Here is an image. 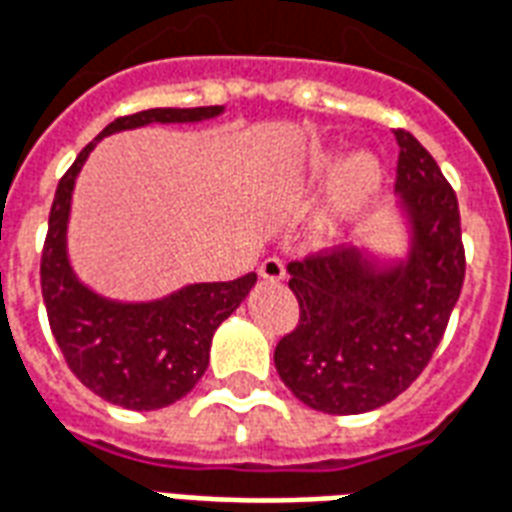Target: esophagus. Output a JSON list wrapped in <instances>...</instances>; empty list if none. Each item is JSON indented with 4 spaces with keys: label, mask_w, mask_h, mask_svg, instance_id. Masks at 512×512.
<instances>
[{
    "label": "esophagus",
    "mask_w": 512,
    "mask_h": 512,
    "mask_svg": "<svg viewBox=\"0 0 512 512\" xmlns=\"http://www.w3.org/2000/svg\"><path fill=\"white\" fill-rule=\"evenodd\" d=\"M285 274L287 268L279 257H266V260L260 263V276L268 279V282H279V279H285Z\"/></svg>",
    "instance_id": "1"
}]
</instances>
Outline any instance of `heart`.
<instances>
[{"label": "heart", "mask_w": 512, "mask_h": 512, "mask_svg": "<svg viewBox=\"0 0 512 512\" xmlns=\"http://www.w3.org/2000/svg\"><path fill=\"white\" fill-rule=\"evenodd\" d=\"M317 168H323V162ZM377 184H380V165H377V160L369 157V154L352 157L347 162V168H344L342 179H339V187L333 192V200L328 211H325V222L320 227V233H331L333 222L342 214H347L352 206H358V203L369 198L377 189Z\"/></svg>", "instance_id": "heart-1"}]
</instances>
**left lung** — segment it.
<instances>
[{
  "label": "left lung",
  "instance_id": "1",
  "mask_svg": "<svg viewBox=\"0 0 512 512\" xmlns=\"http://www.w3.org/2000/svg\"><path fill=\"white\" fill-rule=\"evenodd\" d=\"M393 135L396 192L412 222L407 263L374 271L358 249H320L287 266L301 314L276 344V372L295 399L328 415L377 410L407 391L464 285L456 192L415 135Z\"/></svg>",
  "mask_w": 512,
  "mask_h": 512
}]
</instances>
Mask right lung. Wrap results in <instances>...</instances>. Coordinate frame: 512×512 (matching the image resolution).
<instances>
[{
  "instance_id": "add662e5",
  "label": "right lung",
  "mask_w": 512,
  "mask_h": 512,
  "mask_svg": "<svg viewBox=\"0 0 512 512\" xmlns=\"http://www.w3.org/2000/svg\"><path fill=\"white\" fill-rule=\"evenodd\" d=\"M222 113L206 108H149L111 121L75 157L59 179L48 217V236L40 260L45 312L64 361L78 380L111 404L127 410H160L184 399L208 366L211 336L236 312L257 282L244 274L233 282H203L151 304H116L94 295L75 279L67 263V217L73 184L94 143L119 130L151 121H203Z\"/></svg>"
}]
</instances>
